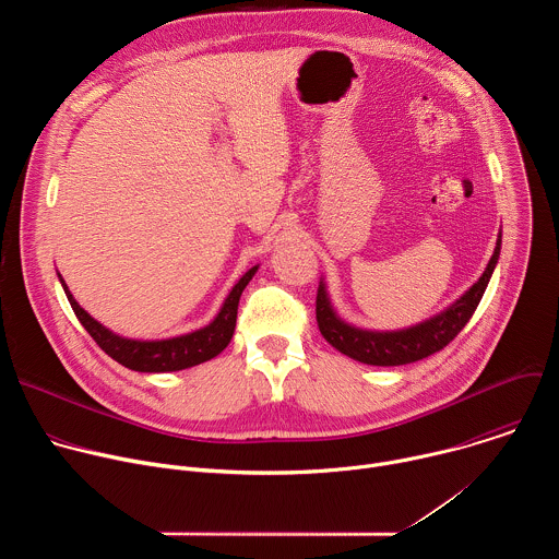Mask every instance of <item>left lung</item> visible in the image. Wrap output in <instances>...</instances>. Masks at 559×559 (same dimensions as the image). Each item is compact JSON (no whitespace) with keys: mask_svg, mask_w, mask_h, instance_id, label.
<instances>
[{"mask_svg":"<svg viewBox=\"0 0 559 559\" xmlns=\"http://www.w3.org/2000/svg\"><path fill=\"white\" fill-rule=\"evenodd\" d=\"M502 250V234H498V243L489 265L485 267L483 276L477 278L457 300L444 307L440 313L427 318L423 323L412 328L378 332V330H362L356 328L338 316L332 305L325 278H321L316 296V321L318 330L325 336V341L336 347L341 354L376 367H395L423 360L440 349H444L468 323L475 307L480 305L485 289L491 281V274L498 265Z\"/></svg>","mask_w":559,"mask_h":559,"instance_id":"left-lung-1","label":"left lung"}]
</instances>
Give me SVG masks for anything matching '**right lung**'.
Masks as SVG:
<instances>
[{
	"label": "right lung",
	"instance_id": "add662e5",
	"mask_svg": "<svg viewBox=\"0 0 559 559\" xmlns=\"http://www.w3.org/2000/svg\"><path fill=\"white\" fill-rule=\"evenodd\" d=\"M259 272V265L250 267L238 283L231 287L227 298L223 300L218 313L214 316V321H210L205 328L173 336V338H162V341H141V338H126L110 328L102 325L97 318H93L82 305L74 300L70 294L66 281L59 276V283L68 296V302L72 311L76 313L79 323L84 325V330L95 338V343L119 365L132 369V371H143V373H164V371H181L194 365H201L205 360H212L218 356L231 341L234 328H236V311H238V298H241L243 289L252 281V276Z\"/></svg>",
	"mask_w": 559,
	"mask_h": 559
}]
</instances>
